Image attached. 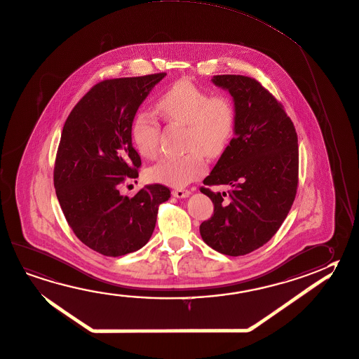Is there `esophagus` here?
Segmentation results:
<instances>
[{
    "label": "esophagus",
    "instance_id": "1",
    "mask_svg": "<svg viewBox=\"0 0 359 359\" xmlns=\"http://www.w3.org/2000/svg\"><path fill=\"white\" fill-rule=\"evenodd\" d=\"M172 195L175 198H188L189 195H190V191H189L188 189H174L172 190Z\"/></svg>",
    "mask_w": 359,
    "mask_h": 359
}]
</instances>
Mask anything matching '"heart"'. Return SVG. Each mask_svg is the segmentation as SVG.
Segmentation results:
<instances>
[{"instance_id": "obj_1", "label": "heart", "mask_w": 359, "mask_h": 359, "mask_svg": "<svg viewBox=\"0 0 359 359\" xmlns=\"http://www.w3.org/2000/svg\"><path fill=\"white\" fill-rule=\"evenodd\" d=\"M156 109L168 122L187 126L188 152L160 160L147 170V177L150 182L182 188L207 171L205 156L218 158L226 150L236 126V108L229 97L212 95L184 79L158 97ZM160 133V122L154 114L146 111L135 114L131 136L142 158H156Z\"/></svg>"}]
</instances>
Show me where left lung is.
<instances>
[{
	"label": "left lung",
	"mask_w": 359,
	"mask_h": 359,
	"mask_svg": "<svg viewBox=\"0 0 359 359\" xmlns=\"http://www.w3.org/2000/svg\"><path fill=\"white\" fill-rule=\"evenodd\" d=\"M234 101V137L201 187L214 213L201 224L203 241L228 256L267 243L295 201L299 182L297 133L283 106L255 78L214 76ZM226 184L222 195L209 186Z\"/></svg>",
	"instance_id": "obj_1"
}]
</instances>
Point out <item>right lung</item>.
Segmentation results:
<instances>
[{
  "label": "right lung",
  "instance_id": "add662e5",
  "mask_svg": "<svg viewBox=\"0 0 359 359\" xmlns=\"http://www.w3.org/2000/svg\"><path fill=\"white\" fill-rule=\"evenodd\" d=\"M165 76L97 83L64 123L54 166L57 201L76 237L103 256L118 257L144 247L158 205L170 198L163 184L145 185L133 198L120 193L141 168L131 137L133 117Z\"/></svg>",
  "mask_w": 359,
  "mask_h": 359
}]
</instances>
